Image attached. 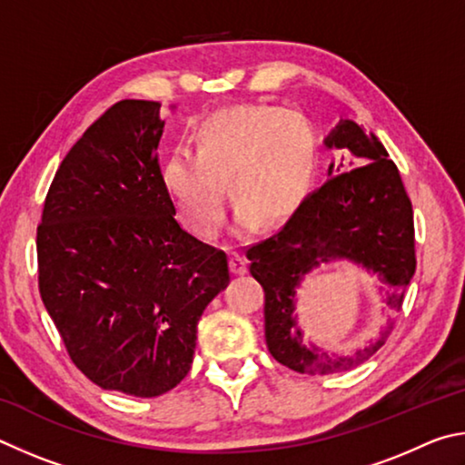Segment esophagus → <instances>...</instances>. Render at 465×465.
<instances>
[{"instance_id":"34e87169","label":"esophagus","mask_w":465,"mask_h":465,"mask_svg":"<svg viewBox=\"0 0 465 465\" xmlns=\"http://www.w3.org/2000/svg\"><path fill=\"white\" fill-rule=\"evenodd\" d=\"M228 265H231V272L234 275H245L247 273V257L241 255V253H231V257H228Z\"/></svg>"}]
</instances>
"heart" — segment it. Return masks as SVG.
<instances>
[{
	"mask_svg": "<svg viewBox=\"0 0 465 465\" xmlns=\"http://www.w3.org/2000/svg\"><path fill=\"white\" fill-rule=\"evenodd\" d=\"M195 153L177 149L163 165V185L179 218L200 239H212L224 218V187L239 208L237 228L255 218L278 224L311 187L319 141L302 114L275 105H232L193 128Z\"/></svg>",
	"mask_w": 465,
	"mask_h": 465,
	"instance_id": "b5f03b06",
	"label": "heart"
}]
</instances>
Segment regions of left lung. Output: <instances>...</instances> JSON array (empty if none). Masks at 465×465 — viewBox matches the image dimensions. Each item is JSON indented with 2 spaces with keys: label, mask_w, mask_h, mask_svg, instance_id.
<instances>
[{
  "label": "left lung",
  "mask_w": 465,
  "mask_h": 465,
  "mask_svg": "<svg viewBox=\"0 0 465 465\" xmlns=\"http://www.w3.org/2000/svg\"><path fill=\"white\" fill-rule=\"evenodd\" d=\"M324 144L345 151L329 165V182L304 198L280 232L247 251L249 272L265 292L267 349L275 361L308 376L355 368L384 345L390 327L351 357L304 345L294 311L306 273L335 259L361 265L378 275L388 308L398 312L417 270L412 203L384 144L353 120H341Z\"/></svg>",
  "instance_id": "obj_1"
}]
</instances>
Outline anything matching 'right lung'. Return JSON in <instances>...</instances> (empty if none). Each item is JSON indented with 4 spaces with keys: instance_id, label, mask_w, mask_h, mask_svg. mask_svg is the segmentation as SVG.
Segmentation results:
<instances>
[{
    "instance_id": "right-lung-1",
    "label": "right lung",
    "mask_w": 465,
    "mask_h": 465,
    "mask_svg": "<svg viewBox=\"0 0 465 465\" xmlns=\"http://www.w3.org/2000/svg\"><path fill=\"white\" fill-rule=\"evenodd\" d=\"M159 102L122 100L71 146L36 231L38 290L71 361L104 390L169 392L193 361L226 253L185 232L163 185Z\"/></svg>"
}]
</instances>
